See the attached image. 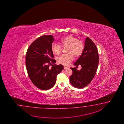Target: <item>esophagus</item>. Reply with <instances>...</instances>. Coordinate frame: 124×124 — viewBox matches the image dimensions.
I'll return each instance as SVG.
<instances>
[{"label":"esophagus","mask_w":124,"mask_h":124,"mask_svg":"<svg viewBox=\"0 0 124 124\" xmlns=\"http://www.w3.org/2000/svg\"><path fill=\"white\" fill-rule=\"evenodd\" d=\"M67 68H68V67L66 66H64V70H66V69H67Z\"/></svg>","instance_id":"obj_1"}]
</instances>
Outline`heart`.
Here are the masks:
<instances>
[{
    "label": "heart",
    "mask_w": 124,
    "mask_h": 124,
    "mask_svg": "<svg viewBox=\"0 0 124 124\" xmlns=\"http://www.w3.org/2000/svg\"><path fill=\"white\" fill-rule=\"evenodd\" d=\"M62 47L68 46L67 52L68 54H64L58 58V62L64 66H68L74 59V54L75 57L81 55L83 51L84 46L83 42L78 40L73 36H67L62 38L59 41ZM51 49L55 55H59L61 53L62 48L60 46L56 43L51 45Z\"/></svg>",
    "instance_id": "obj_1"
}]
</instances>
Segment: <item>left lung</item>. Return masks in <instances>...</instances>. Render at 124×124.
Instances as JSON below:
<instances>
[{"label": "left lung", "instance_id": "left-lung-1", "mask_svg": "<svg viewBox=\"0 0 124 124\" xmlns=\"http://www.w3.org/2000/svg\"><path fill=\"white\" fill-rule=\"evenodd\" d=\"M99 55L98 49L92 40L87 37L85 42V47L81 56L74 65H81L80 70L75 67L70 68L73 71L70 77L71 84L77 88L81 89L87 86L92 81L98 69Z\"/></svg>", "mask_w": 124, "mask_h": 124}]
</instances>
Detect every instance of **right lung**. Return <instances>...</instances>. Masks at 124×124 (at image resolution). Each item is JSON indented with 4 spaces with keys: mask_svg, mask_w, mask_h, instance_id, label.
Segmentation results:
<instances>
[{
    "mask_svg": "<svg viewBox=\"0 0 124 124\" xmlns=\"http://www.w3.org/2000/svg\"><path fill=\"white\" fill-rule=\"evenodd\" d=\"M52 35H46L34 40L26 55V70L32 82L42 90L50 89L55 84L57 76L62 70V65H57L51 49ZM50 66H52L51 68Z\"/></svg>",
    "mask_w": 124,
    "mask_h": 124,
    "instance_id": "obj_1",
    "label": "right lung"
}]
</instances>
